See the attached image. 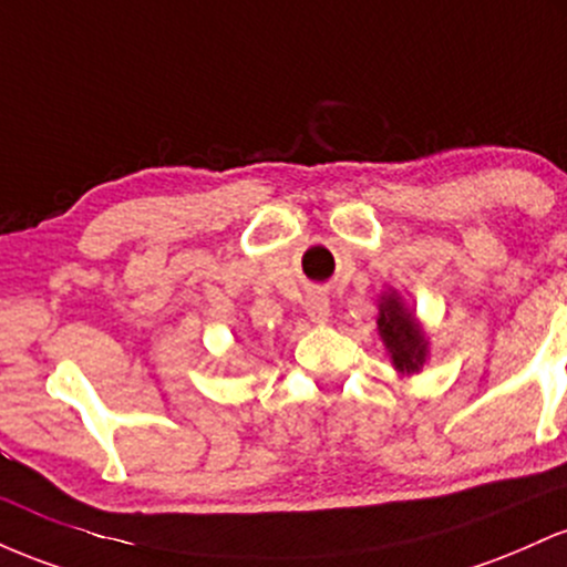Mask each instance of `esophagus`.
<instances>
[{
    "label": "esophagus",
    "mask_w": 567,
    "mask_h": 567,
    "mask_svg": "<svg viewBox=\"0 0 567 567\" xmlns=\"http://www.w3.org/2000/svg\"><path fill=\"white\" fill-rule=\"evenodd\" d=\"M305 313H308L310 321L316 323L329 321V297L318 289L310 291V295L305 297Z\"/></svg>",
    "instance_id": "obj_1"
}]
</instances>
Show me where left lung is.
I'll use <instances>...</instances> for the list:
<instances>
[{
  "instance_id": "left-lung-1",
  "label": "left lung",
  "mask_w": 567,
  "mask_h": 567,
  "mask_svg": "<svg viewBox=\"0 0 567 567\" xmlns=\"http://www.w3.org/2000/svg\"><path fill=\"white\" fill-rule=\"evenodd\" d=\"M380 337H383L385 348L391 351V359L396 369L402 372H415L425 359V337L417 327L415 316L404 308L396 295H388L380 302L378 318Z\"/></svg>"
}]
</instances>
